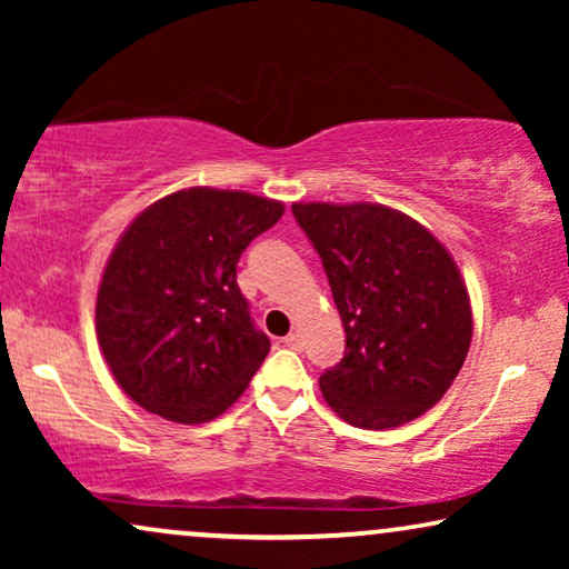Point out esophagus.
<instances>
[{
  "label": "esophagus",
  "mask_w": 569,
  "mask_h": 569,
  "mask_svg": "<svg viewBox=\"0 0 569 569\" xmlns=\"http://www.w3.org/2000/svg\"><path fill=\"white\" fill-rule=\"evenodd\" d=\"M284 347H290V349H302V337L298 331H292V333H287L284 337Z\"/></svg>",
  "instance_id": "obj_1"
}]
</instances>
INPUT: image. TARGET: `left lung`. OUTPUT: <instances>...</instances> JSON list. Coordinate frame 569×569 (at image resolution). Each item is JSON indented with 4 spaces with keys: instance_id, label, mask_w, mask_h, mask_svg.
I'll use <instances>...</instances> for the list:
<instances>
[{
    "instance_id": "8db88e82",
    "label": "left lung",
    "mask_w": 569,
    "mask_h": 569,
    "mask_svg": "<svg viewBox=\"0 0 569 569\" xmlns=\"http://www.w3.org/2000/svg\"><path fill=\"white\" fill-rule=\"evenodd\" d=\"M321 256L347 333L345 357L318 380L355 427L388 430L432 409L471 345L469 292L446 246L383 204H292Z\"/></svg>"
}]
</instances>
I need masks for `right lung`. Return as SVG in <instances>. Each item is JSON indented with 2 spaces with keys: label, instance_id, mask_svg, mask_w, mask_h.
<instances>
[{
  "label": "right lung",
  "instance_id": "add662e5",
  "mask_svg": "<svg viewBox=\"0 0 569 569\" xmlns=\"http://www.w3.org/2000/svg\"><path fill=\"white\" fill-rule=\"evenodd\" d=\"M282 212V201L197 186L129 224L96 306L100 349L129 399L181 425L209 422L236 403L271 347L236 267Z\"/></svg>",
  "mask_w": 569,
  "mask_h": 569
}]
</instances>
